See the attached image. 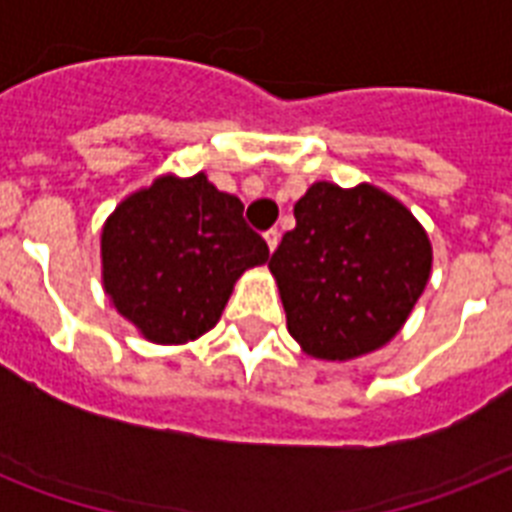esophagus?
Here are the masks:
<instances>
[{
	"label": "esophagus",
	"instance_id": "esophagus-1",
	"mask_svg": "<svg viewBox=\"0 0 512 512\" xmlns=\"http://www.w3.org/2000/svg\"><path fill=\"white\" fill-rule=\"evenodd\" d=\"M263 236H265V244H268V249H271V252H273V249H276V247H279L281 233L276 231V228H271V231H265Z\"/></svg>",
	"mask_w": 512,
	"mask_h": 512
}]
</instances>
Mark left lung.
<instances>
[{
	"label": "left lung",
	"mask_w": 512,
	"mask_h": 512,
	"mask_svg": "<svg viewBox=\"0 0 512 512\" xmlns=\"http://www.w3.org/2000/svg\"><path fill=\"white\" fill-rule=\"evenodd\" d=\"M271 255L289 335L313 358L348 361L404 327L430 279L428 233L380 188L313 183Z\"/></svg>",
	"instance_id": "8db88e82"
}]
</instances>
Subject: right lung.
Listing matches in <instances>:
<instances>
[{
	"instance_id": "obj_1",
	"label": "right lung",
	"mask_w": 512,
	"mask_h": 512,
	"mask_svg": "<svg viewBox=\"0 0 512 512\" xmlns=\"http://www.w3.org/2000/svg\"><path fill=\"white\" fill-rule=\"evenodd\" d=\"M103 287L140 335L162 345L215 327L241 273L268 260L244 204L207 175L159 177L114 209L100 236Z\"/></svg>"
}]
</instances>
